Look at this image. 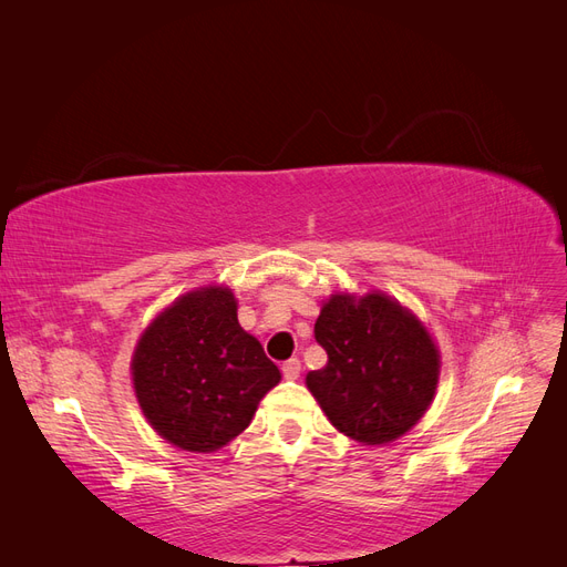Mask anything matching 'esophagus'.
<instances>
[{
  "instance_id": "34e87169",
  "label": "esophagus",
  "mask_w": 567,
  "mask_h": 567,
  "mask_svg": "<svg viewBox=\"0 0 567 567\" xmlns=\"http://www.w3.org/2000/svg\"><path fill=\"white\" fill-rule=\"evenodd\" d=\"M281 371H284V375L288 381H296L298 375H300V371H302V364H300V359H288V362H284V367H281Z\"/></svg>"
}]
</instances>
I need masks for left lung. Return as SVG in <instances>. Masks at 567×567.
I'll list each match as a JSON object with an SVG mask.
<instances>
[{
	"label": "left lung",
	"mask_w": 567,
	"mask_h": 567,
	"mask_svg": "<svg viewBox=\"0 0 567 567\" xmlns=\"http://www.w3.org/2000/svg\"><path fill=\"white\" fill-rule=\"evenodd\" d=\"M329 364L307 373L326 416L357 442L383 444L433 402L440 354L421 321L385 293L333 296L315 323Z\"/></svg>",
	"instance_id": "1"
}]
</instances>
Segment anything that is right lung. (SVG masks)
<instances>
[{
	"label": "right lung",
	"instance_id": "1",
	"mask_svg": "<svg viewBox=\"0 0 567 567\" xmlns=\"http://www.w3.org/2000/svg\"><path fill=\"white\" fill-rule=\"evenodd\" d=\"M132 379L158 435L186 452H215L246 431L281 373L241 329L231 290L200 288L148 326Z\"/></svg>",
	"mask_w": 567,
	"mask_h": 567
}]
</instances>
